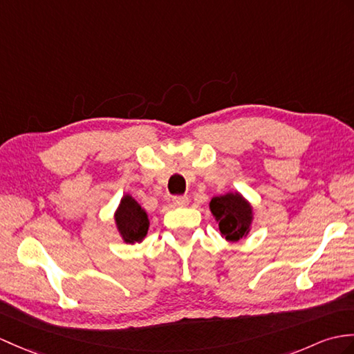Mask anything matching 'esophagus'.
<instances>
[{"instance_id": "esophagus-1", "label": "esophagus", "mask_w": 354, "mask_h": 354, "mask_svg": "<svg viewBox=\"0 0 354 354\" xmlns=\"http://www.w3.org/2000/svg\"><path fill=\"white\" fill-rule=\"evenodd\" d=\"M171 202H174L175 207H185V205L188 203V197L187 196H175L174 199H171Z\"/></svg>"}]
</instances>
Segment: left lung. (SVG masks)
<instances>
[{
  "label": "left lung",
  "mask_w": 354,
  "mask_h": 354,
  "mask_svg": "<svg viewBox=\"0 0 354 354\" xmlns=\"http://www.w3.org/2000/svg\"><path fill=\"white\" fill-rule=\"evenodd\" d=\"M209 209L217 220L221 236H225L227 241L243 240L249 235L253 208L238 192L212 197Z\"/></svg>",
  "instance_id": "8db88e82"
}]
</instances>
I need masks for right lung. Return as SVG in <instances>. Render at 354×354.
I'll return each instance as SVG.
<instances>
[{
    "instance_id": "right-lung-1",
    "label": "right lung",
    "mask_w": 354,
    "mask_h": 354,
    "mask_svg": "<svg viewBox=\"0 0 354 354\" xmlns=\"http://www.w3.org/2000/svg\"><path fill=\"white\" fill-rule=\"evenodd\" d=\"M114 220H116L122 240L127 244L142 243L145 240L147 229H149V218L133 196L125 194L122 197L119 207L114 212Z\"/></svg>"
}]
</instances>
